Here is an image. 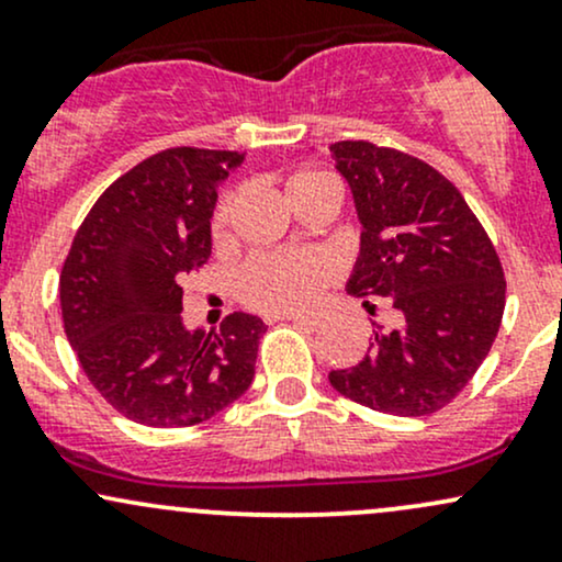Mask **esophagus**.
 <instances>
[{
    "label": "esophagus",
    "mask_w": 562,
    "mask_h": 562,
    "mask_svg": "<svg viewBox=\"0 0 562 562\" xmlns=\"http://www.w3.org/2000/svg\"><path fill=\"white\" fill-rule=\"evenodd\" d=\"M288 319L293 322V325L306 327V330H319V327H322V319L319 317H306V314H290Z\"/></svg>",
    "instance_id": "esophagus-1"
}]
</instances>
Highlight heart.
<instances>
[{
	"label": "heart",
	"mask_w": 562,
	"mask_h": 562,
	"mask_svg": "<svg viewBox=\"0 0 562 562\" xmlns=\"http://www.w3.org/2000/svg\"><path fill=\"white\" fill-rule=\"evenodd\" d=\"M322 192L340 195L338 182L325 171L301 169L285 179V198L293 209ZM232 209H235V192L218 198L214 216H211V232L216 240L227 232ZM335 274H338V263L325 250H293V254H269L248 259L237 269L235 285L237 295L250 308L288 314L312 306L322 290L335 280Z\"/></svg>",
	"instance_id": "heart-1"
}]
</instances>
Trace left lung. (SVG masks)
I'll list each match as a JSON object with an SVG mask.
<instances>
[{
	"label": "left lung",
	"instance_id": "left-lung-1",
	"mask_svg": "<svg viewBox=\"0 0 562 562\" xmlns=\"http://www.w3.org/2000/svg\"><path fill=\"white\" fill-rule=\"evenodd\" d=\"M330 150L364 224L348 293L389 299L402 322L372 327L370 353L333 370L330 383L383 415H434L492 351L505 314L502 261L460 190L430 164L367 139Z\"/></svg>",
	"mask_w": 562,
	"mask_h": 562
}]
</instances>
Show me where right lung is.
<instances>
[{"instance_id":"right-lung-1","label":"right lung","mask_w":562,"mask_h":562,"mask_svg":"<svg viewBox=\"0 0 562 562\" xmlns=\"http://www.w3.org/2000/svg\"><path fill=\"white\" fill-rule=\"evenodd\" d=\"M240 153L169 147L128 169L97 198L60 272L68 344L89 383L115 412L150 428L198 425L256 375L254 314L216 333H190L182 285L211 256L216 182Z\"/></svg>"}]
</instances>
